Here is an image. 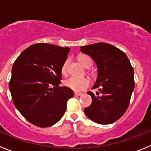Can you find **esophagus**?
Listing matches in <instances>:
<instances>
[{
	"instance_id": "esophagus-1",
	"label": "esophagus",
	"mask_w": 151,
	"mask_h": 151,
	"mask_svg": "<svg viewBox=\"0 0 151 151\" xmlns=\"http://www.w3.org/2000/svg\"><path fill=\"white\" fill-rule=\"evenodd\" d=\"M82 93H79V92H75L74 95L75 96H81L82 95Z\"/></svg>"
}]
</instances>
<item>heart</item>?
Masks as SVG:
<instances>
[{"label":"heart","mask_w":151,"mask_h":151,"mask_svg":"<svg viewBox=\"0 0 151 151\" xmlns=\"http://www.w3.org/2000/svg\"><path fill=\"white\" fill-rule=\"evenodd\" d=\"M79 63L85 68H89L91 66L92 62L90 57L87 55H80L78 57ZM69 61L66 60L62 66V73L66 74V69ZM65 86L69 88L72 89L74 91H82L85 90L90 85V81L86 78H76V77H71V78L66 79L64 82Z\"/></svg>","instance_id":"obj_1"}]
</instances>
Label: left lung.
I'll return each instance as SVG.
<instances>
[{
  "label": "left lung",
  "instance_id": "8db88e82",
  "mask_svg": "<svg viewBox=\"0 0 151 151\" xmlns=\"http://www.w3.org/2000/svg\"><path fill=\"white\" fill-rule=\"evenodd\" d=\"M97 64V78L92 88H98L94 94L88 91L91 104L85 108V115L101 125L118 120L127 110L134 88V69L126 54L107 43L92 44L80 47Z\"/></svg>",
  "mask_w": 151,
  "mask_h": 151
}]
</instances>
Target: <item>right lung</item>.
I'll return each mask as SVG.
<instances>
[{"label":"right lung","mask_w":151,"mask_h":151,"mask_svg":"<svg viewBox=\"0 0 151 151\" xmlns=\"http://www.w3.org/2000/svg\"><path fill=\"white\" fill-rule=\"evenodd\" d=\"M69 50L50 44H35L13 63L9 83L12 100L22 116L36 126L57 123L66 111L67 101L74 95L70 88L59 86Z\"/></svg>","instance_id":"right-lung-1"}]
</instances>
